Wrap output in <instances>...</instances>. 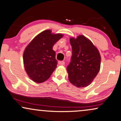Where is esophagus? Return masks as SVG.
<instances>
[{
	"instance_id": "1",
	"label": "esophagus",
	"mask_w": 121,
	"mask_h": 121,
	"mask_svg": "<svg viewBox=\"0 0 121 121\" xmlns=\"http://www.w3.org/2000/svg\"><path fill=\"white\" fill-rule=\"evenodd\" d=\"M58 64H59L60 65H65V62L64 61H59L58 62Z\"/></svg>"
}]
</instances>
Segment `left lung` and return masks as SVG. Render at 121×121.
Here are the masks:
<instances>
[{
    "label": "left lung",
    "instance_id": "obj_1",
    "mask_svg": "<svg viewBox=\"0 0 121 121\" xmlns=\"http://www.w3.org/2000/svg\"><path fill=\"white\" fill-rule=\"evenodd\" d=\"M70 42L72 56L66 69L69 80L78 88L88 86L100 70V53L91 41L82 35L70 38Z\"/></svg>",
    "mask_w": 121,
    "mask_h": 121
}]
</instances>
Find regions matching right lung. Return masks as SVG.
Segmentation results:
<instances>
[{
    "mask_svg": "<svg viewBox=\"0 0 121 121\" xmlns=\"http://www.w3.org/2000/svg\"><path fill=\"white\" fill-rule=\"evenodd\" d=\"M45 30L37 35L24 50V69L30 79L37 83L45 82L57 67L55 51L52 48L63 37L61 33H52Z\"/></svg>",
    "mask_w": 121,
    "mask_h": 121,
    "instance_id": "1",
    "label": "right lung"
}]
</instances>
